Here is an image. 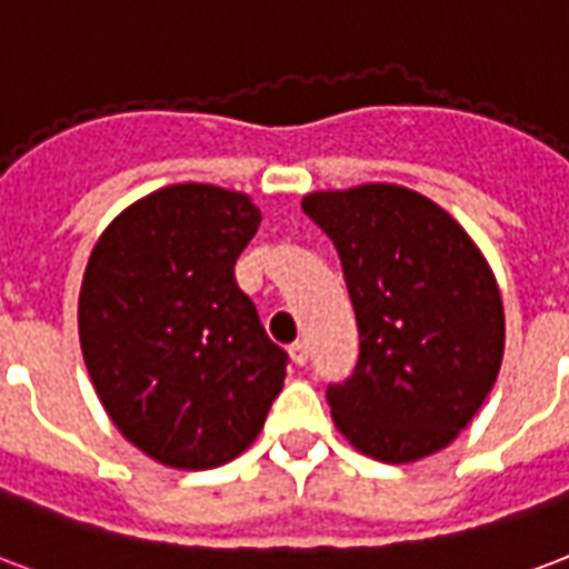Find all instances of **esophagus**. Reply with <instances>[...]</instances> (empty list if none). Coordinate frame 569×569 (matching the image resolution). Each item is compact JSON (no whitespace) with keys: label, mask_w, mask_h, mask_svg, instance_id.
I'll use <instances>...</instances> for the list:
<instances>
[{"label":"esophagus","mask_w":569,"mask_h":569,"mask_svg":"<svg viewBox=\"0 0 569 569\" xmlns=\"http://www.w3.org/2000/svg\"><path fill=\"white\" fill-rule=\"evenodd\" d=\"M289 356H292V361H296V365H307V343H305V340H296V343L289 347Z\"/></svg>","instance_id":"esophagus-1"}]
</instances>
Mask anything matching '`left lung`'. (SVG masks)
<instances>
[{
	"label": "left lung",
	"mask_w": 569,
	"mask_h": 569,
	"mask_svg": "<svg viewBox=\"0 0 569 569\" xmlns=\"http://www.w3.org/2000/svg\"><path fill=\"white\" fill-rule=\"evenodd\" d=\"M301 208L335 243L359 322L356 370L326 391L338 431L386 465L449 446L503 359L486 256L443 208L395 183L310 192Z\"/></svg>",
	"instance_id": "obj_1"
}]
</instances>
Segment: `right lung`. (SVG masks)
Instances as JSON below:
<instances>
[{"mask_svg": "<svg viewBox=\"0 0 569 569\" xmlns=\"http://www.w3.org/2000/svg\"><path fill=\"white\" fill-rule=\"evenodd\" d=\"M259 222L243 192L178 183L129 204L92 247L83 361L120 435L159 465L238 458L283 389L289 356L234 283Z\"/></svg>", "mask_w": 569, "mask_h": 569, "instance_id": "add662e5", "label": "right lung"}]
</instances>
